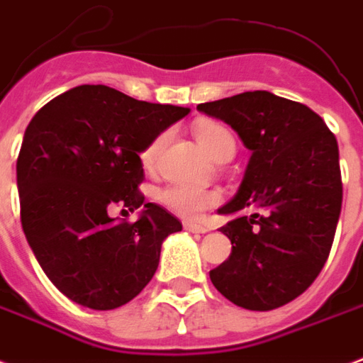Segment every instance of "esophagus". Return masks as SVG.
<instances>
[{"instance_id": "34e87169", "label": "esophagus", "mask_w": 363, "mask_h": 363, "mask_svg": "<svg viewBox=\"0 0 363 363\" xmlns=\"http://www.w3.org/2000/svg\"><path fill=\"white\" fill-rule=\"evenodd\" d=\"M184 229L190 230V233H208V227H203V225H198V223L186 221L184 223Z\"/></svg>"}]
</instances>
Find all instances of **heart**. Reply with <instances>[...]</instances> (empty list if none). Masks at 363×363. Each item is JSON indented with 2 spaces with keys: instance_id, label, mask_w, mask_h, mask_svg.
<instances>
[{
  "instance_id": "obj_1",
  "label": "heart",
  "mask_w": 363,
  "mask_h": 363,
  "mask_svg": "<svg viewBox=\"0 0 363 363\" xmlns=\"http://www.w3.org/2000/svg\"><path fill=\"white\" fill-rule=\"evenodd\" d=\"M167 133H160L142 147L140 161L144 167H154L161 150L167 142ZM198 142L206 150V154L216 161L230 160L236 152V140L233 133L217 123H209L198 128ZM157 198L165 208L184 219H200L208 209L216 208L217 203L221 202V194L217 190L192 186V184H169L160 190Z\"/></svg>"
}]
</instances>
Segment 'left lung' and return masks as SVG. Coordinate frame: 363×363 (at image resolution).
<instances>
[{"instance_id":"8db88e82","label":"left lung","mask_w":363,"mask_h":363,"mask_svg":"<svg viewBox=\"0 0 363 363\" xmlns=\"http://www.w3.org/2000/svg\"><path fill=\"white\" fill-rule=\"evenodd\" d=\"M225 121L252 157L223 216L233 250L209 279L233 304L269 311L310 286L331 252L342 206L339 144L304 104L256 90L200 104Z\"/></svg>"}]
</instances>
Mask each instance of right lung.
<instances>
[{
  "label": "right lung",
  "instance_id": "right-lung-1",
  "mask_svg": "<svg viewBox=\"0 0 363 363\" xmlns=\"http://www.w3.org/2000/svg\"><path fill=\"white\" fill-rule=\"evenodd\" d=\"M189 111L82 84L28 123L17 160L21 223L40 267L72 302L115 310L152 281L161 244L182 225L144 203L140 152ZM113 205L145 208L128 223L108 216Z\"/></svg>",
  "mask_w": 363,
  "mask_h": 363
}]
</instances>
